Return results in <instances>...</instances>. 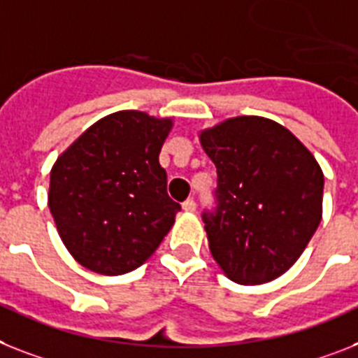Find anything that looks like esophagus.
Instances as JSON below:
<instances>
[{"instance_id": "1", "label": "esophagus", "mask_w": 358, "mask_h": 358, "mask_svg": "<svg viewBox=\"0 0 358 358\" xmlns=\"http://www.w3.org/2000/svg\"><path fill=\"white\" fill-rule=\"evenodd\" d=\"M182 210H185V212H194V210H196V201H194V199H186L185 203H182Z\"/></svg>"}]
</instances>
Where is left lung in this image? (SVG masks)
I'll return each mask as SVG.
<instances>
[{"label": "left lung", "instance_id": "obj_1", "mask_svg": "<svg viewBox=\"0 0 358 358\" xmlns=\"http://www.w3.org/2000/svg\"><path fill=\"white\" fill-rule=\"evenodd\" d=\"M199 143L217 168V208L203 214L212 258L236 283L273 282L320 225V164L294 133L256 115L201 129Z\"/></svg>", "mask_w": 358, "mask_h": 358}]
</instances>
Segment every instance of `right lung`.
Listing matches in <instances>:
<instances>
[{
    "mask_svg": "<svg viewBox=\"0 0 358 358\" xmlns=\"http://www.w3.org/2000/svg\"><path fill=\"white\" fill-rule=\"evenodd\" d=\"M172 117L124 109L96 120L51 168L47 203L82 267L119 276L148 262L176 223L159 153Z\"/></svg>",
    "mask_w": 358,
    "mask_h": 358,
    "instance_id": "add662e5",
    "label": "right lung"
}]
</instances>
